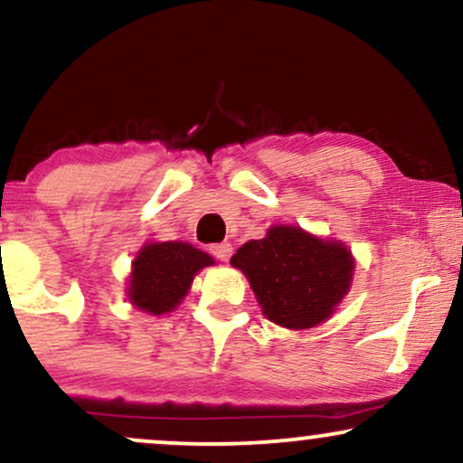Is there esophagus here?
I'll use <instances>...</instances> for the list:
<instances>
[{"instance_id": "esophagus-1", "label": "esophagus", "mask_w": 463, "mask_h": 463, "mask_svg": "<svg viewBox=\"0 0 463 463\" xmlns=\"http://www.w3.org/2000/svg\"><path fill=\"white\" fill-rule=\"evenodd\" d=\"M211 250V254L215 256V259H220V260H228L231 259V254H232V246L231 243H213V246L209 248Z\"/></svg>"}]
</instances>
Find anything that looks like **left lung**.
Masks as SVG:
<instances>
[{"mask_svg":"<svg viewBox=\"0 0 463 463\" xmlns=\"http://www.w3.org/2000/svg\"><path fill=\"white\" fill-rule=\"evenodd\" d=\"M231 265L241 269L263 315L288 330H308L334 313L349 291L354 256L299 226H271L243 243Z\"/></svg>","mask_w":463,"mask_h":463,"instance_id":"1","label":"left lung"}]
</instances>
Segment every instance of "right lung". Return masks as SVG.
Segmentation results:
<instances>
[{
  "instance_id": "add662e5",
  "label": "right lung",
  "mask_w": 463,
  "mask_h": 463,
  "mask_svg": "<svg viewBox=\"0 0 463 463\" xmlns=\"http://www.w3.org/2000/svg\"><path fill=\"white\" fill-rule=\"evenodd\" d=\"M213 263L207 252L189 243H146L133 260L129 302L150 315L170 313L187 295L194 276Z\"/></svg>"
}]
</instances>
